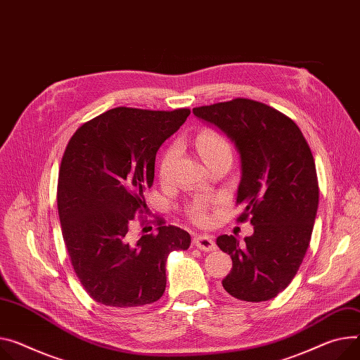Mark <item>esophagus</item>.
Returning <instances> with one entry per match:
<instances>
[{
	"label": "esophagus",
	"instance_id": "esophagus-1",
	"mask_svg": "<svg viewBox=\"0 0 360 360\" xmlns=\"http://www.w3.org/2000/svg\"><path fill=\"white\" fill-rule=\"evenodd\" d=\"M193 245L202 251H214L216 250V243L214 240L207 236V235H198L193 238Z\"/></svg>",
	"mask_w": 360,
	"mask_h": 360
}]
</instances>
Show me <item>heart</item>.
<instances>
[{
    "label": "heart",
    "instance_id": "obj_1",
    "mask_svg": "<svg viewBox=\"0 0 360 360\" xmlns=\"http://www.w3.org/2000/svg\"><path fill=\"white\" fill-rule=\"evenodd\" d=\"M195 146L206 164L217 157L231 155V146H229L228 140L222 134L214 131V129H209V128L202 129L195 138ZM176 157H177L176 146H170L162 153L160 162H158V177L161 180L165 181L170 179ZM188 217L195 224H199V225L207 224L210 220L209 202H206L203 199H198L195 203L190 205Z\"/></svg>",
    "mask_w": 360,
    "mask_h": 360
}]
</instances>
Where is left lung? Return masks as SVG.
I'll use <instances>...</instances> for the list:
<instances>
[{
  "mask_svg": "<svg viewBox=\"0 0 360 360\" xmlns=\"http://www.w3.org/2000/svg\"><path fill=\"white\" fill-rule=\"evenodd\" d=\"M217 127L240 154L238 222L250 219L254 233L239 243L220 235L217 246L231 255L224 291L248 301H266L284 291L309 250L319 206V181L311 150L297 124L262 102L235 98L193 108Z\"/></svg>",
  "mask_w": 360,
  "mask_h": 360,
  "instance_id": "1",
  "label": "left lung"
}]
</instances>
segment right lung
<instances>
[{"mask_svg": "<svg viewBox=\"0 0 360 360\" xmlns=\"http://www.w3.org/2000/svg\"><path fill=\"white\" fill-rule=\"evenodd\" d=\"M188 115L187 108L118 106L79 127L68 143L58 183L62 235L77 280L102 306L134 310L157 301L169 254L190 246L184 229L161 219L157 233L129 236L135 216L147 213L155 154Z\"/></svg>", "mask_w": 360, "mask_h": 360, "instance_id": "1", "label": "right lung"}]
</instances>
